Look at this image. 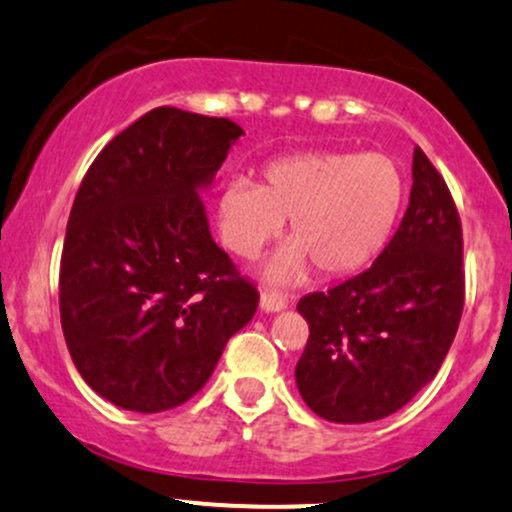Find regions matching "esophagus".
Instances as JSON below:
<instances>
[{
	"label": "esophagus",
	"mask_w": 512,
	"mask_h": 512,
	"mask_svg": "<svg viewBox=\"0 0 512 512\" xmlns=\"http://www.w3.org/2000/svg\"><path fill=\"white\" fill-rule=\"evenodd\" d=\"M260 307L264 312H281L288 307V300L276 291H264L260 295Z\"/></svg>",
	"instance_id": "esophagus-1"
}]
</instances>
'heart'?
Here are the masks:
<instances>
[{
  "label": "heart",
  "instance_id": "1",
  "mask_svg": "<svg viewBox=\"0 0 512 512\" xmlns=\"http://www.w3.org/2000/svg\"><path fill=\"white\" fill-rule=\"evenodd\" d=\"M403 197V171L381 152H298L264 164L260 183H226L217 202L219 233L233 255L255 260L291 219V243L264 267V279L295 283L310 267L348 276L384 248Z\"/></svg>",
  "mask_w": 512,
  "mask_h": 512
}]
</instances>
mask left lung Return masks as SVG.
Returning a JSON list of instances; mask_svg holds the SVG:
<instances>
[{"label":"left lung","instance_id":"left-lung-1","mask_svg":"<svg viewBox=\"0 0 512 512\" xmlns=\"http://www.w3.org/2000/svg\"><path fill=\"white\" fill-rule=\"evenodd\" d=\"M465 303L463 229L434 164L415 147L410 205L367 272L310 293L295 365L307 408L338 424L384 420L439 372Z\"/></svg>","mask_w":512,"mask_h":512}]
</instances>
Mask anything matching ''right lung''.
Segmentation results:
<instances>
[{
    "instance_id": "obj_1",
    "label": "right lung",
    "mask_w": 512,
    "mask_h": 512,
    "mask_svg": "<svg viewBox=\"0 0 512 512\" xmlns=\"http://www.w3.org/2000/svg\"><path fill=\"white\" fill-rule=\"evenodd\" d=\"M243 128L176 107L131 123L90 164L73 200L59 312L92 391L162 412L212 377L260 295L214 243L200 193Z\"/></svg>"
}]
</instances>
